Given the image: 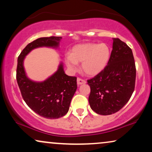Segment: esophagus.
Masks as SVG:
<instances>
[{
  "label": "esophagus",
  "mask_w": 152,
  "mask_h": 152,
  "mask_svg": "<svg viewBox=\"0 0 152 152\" xmlns=\"http://www.w3.org/2000/svg\"><path fill=\"white\" fill-rule=\"evenodd\" d=\"M86 81L84 79L80 78H77V84L78 85H82V84H86Z\"/></svg>",
  "instance_id": "34e87169"
}]
</instances>
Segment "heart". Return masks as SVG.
<instances>
[{"mask_svg": "<svg viewBox=\"0 0 152 152\" xmlns=\"http://www.w3.org/2000/svg\"><path fill=\"white\" fill-rule=\"evenodd\" d=\"M110 58V49L106 44L88 43L74 46L66 56V64L72 71L78 69L82 62V69L86 74L94 76L104 69Z\"/></svg>", "mask_w": 152, "mask_h": 152, "instance_id": "b5f03b06", "label": "heart"}]
</instances>
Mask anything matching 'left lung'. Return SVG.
I'll return each instance as SVG.
<instances>
[{"label": "left lung", "instance_id": "obj_1", "mask_svg": "<svg viewBox=\"0 0 152 152\" xmlns=\"http://www.w3.org/2000/svg\"><path fill=\"white\" fill-rule=\"evenodd\" d=\"M113 50L108 64L88 80L89 103L92 110L111 115L124 106L135 89L136 69L131 48L119 38H113Z\"/></svg>", "mask_w": 152, "mask_h": 152}]
</instances>
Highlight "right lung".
<instances>
[{
    "mask_svg": "<svg viewBox=\"0 0 152 152\" xmlns=\"http://www.w3.org/2000/svg\"><path fill=\"white\" fill-rule=\"evenodd\" d=\"M61 37L54 36L37 39L23 48L17 60V81L24 102L34 112L47 119H58L67 113L77 89V78L64 74L61 64L57 72L45 81L33 82L26 76L23 62L25 56L33 48L56 47Z\"/></svg>",
    "mask_w": 152,
    "mask_h": 152,
    "instance_id": "right-lung-1",
    "label": "right lung"
}]
</instances>
